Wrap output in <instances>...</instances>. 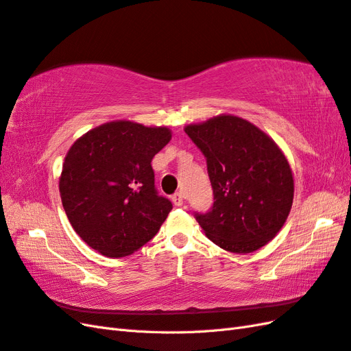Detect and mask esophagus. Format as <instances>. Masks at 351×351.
I'll return each mask as SVG.
<instances>
[{"mask_svg": "<svg viewBox=\"0 0 351 351\" xmlns=\"http://www.w3.org/2000/svg\"><path fill=\"white\" fill-rule=\"evenodd\" d=\"M171 201H173V204H174L176 206H182V205L184 204V196H183L182 192H177V193H174V195L171 196Z\"/></svg>", "mask_w": 351, "mask_h": 351, "instance_id": "esophagus-1", "label": "esophagus"}]
</instances>
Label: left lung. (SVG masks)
I'll return each mask as SVG.
<instances>
[{"mask_svg":"<svg viewBox=\"0 0 351 351\" xmlns=\"http://www.w3.org/2000/svg\"><path fill=\"white\" fill-rule=\"evenodd\" d=\"M186 134L206 159L211 210L195 219L220 248L248 254L285 224L293 199L291 167L278 145L251 122L221 115L187 125Z\"/></svg>","mask_w":351,"mask_h":351,"instance_id":"left-lung-1","label":"left lung"}]
</instances>
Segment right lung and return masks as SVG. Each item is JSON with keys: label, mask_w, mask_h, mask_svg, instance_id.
<instances>
[{"label": "right lung", "mask_w": 351, "mask_h": 351, "mask_svg": "<svg viewBox=\"0 0 351 351\" xmlns=\"http://www.w3.org/2000/svg\"><path fill=\"white\" fill-rule=\"evenodd\" d=\"M167 127L113 121L78 138L64 158L60 196L80 238L106 257H125L158 233L173 210L155 187L154 156Z\"/></svg>", "instance_id": "obj_1"}]
</instances>
